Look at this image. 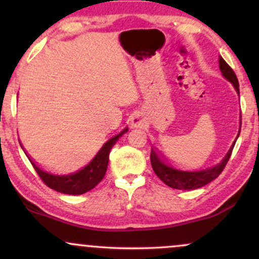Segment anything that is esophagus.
I'll return each instance as SVG.
<instances>
[{"instance_id": "1", "label": "esophagus", "mask_w": 259, "mask_h": 259, "mask_svg": "<svg viewBox=\"0 0 259 259\" xmlns=\"http://www.w3.org/2000/svg\"><path fill=\"white\" fill-rule=\"evenodd\" d=\"M132 125L134 127H142L145 125V118L139 113H136L132 117Z\"/></svg>"}]
</instances>
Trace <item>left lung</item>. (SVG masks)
Returning <instances> with one entry per match:
<instances>
[{"label":"left lung","mask_w":259,"mask_h":259,"mask_svg":"<svg viewBox=\"0 0 259 259\" xmlns=\"http://www.w3.org/2000/svg\"><path fill=\"white\" fill-rule=\"evenodd\" d=\"M219 69H221L223 76L234 85L235 90H236L237 94L240 95L239 81H237L236 74L234 73V70L231 69L230 65H229L222 57H219ZM240 130H241V121H240ZM239 135H240V132L237 134V138H239ZM236 140H235L234 144L231 145L230 150L228 151L227 156L223 158L222 162L212 168H206L203 169V170H196V171L179 170V169H175L173 167H170V165L165 164V163L160 159V157L157 154V152L153 150V148L151 150V157H150L151 165H152L153 171L156 173L157 177H158L159 179L165 184V185L178 190L198 189V187L207 185L208 183H210V181L217 179V178L221 175L223 169H224L225 165H227L229 158H230Z\"/></svg>","instance_id":"left-lung-1"}]
</instances>
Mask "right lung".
Wrapping results in <instances>:
<instances>
[{
	"label": "right lung",
	"mask_w": 259,
	"mask_h": 259,
	"mask_svg": "<svg viewBox=\"0 0 259 259\" xmlns=\"http://www.w3.org/2000/svg\"><path fill=\"white\" fill-rule=\"evenodd\" d=\"M126 132L127 127H125L123 132L118 134L117 136L109 139L99 151V153L95 156V158L92 159L86 167L82 168L81 170L76 171V173L74 174H50L47 173V171L42 170V169L38 168L37 165L32 162V159H30V157H29L28 154H26V156H28L29 160L31 162L32 167L36 170L38 177L41 178V180H42L47 186L56 190V191L62 192V194L81 195L94 189V187L103 179L107 170V165H108L109 152H111L112 147L114 146L115 142L118 141V139H119L120 136H123Z\"/></svg>",
	"instance_id": "add662e5"
}]
</instances>
